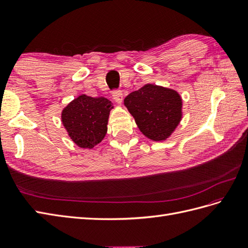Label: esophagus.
<instances>
[{
	"label": "esophagus",
	"mask_w": 248,
	"mask_h": 248,
	"mask_svg": "<svg viewBox=\"0 0 248 248\" xmlns=\"http://www.w3.org/2000/svg\"><path fill=\"white\" fill-rule=\"evenodd\" d=\"M113 98H114V100H115L118 105H122L123 99H124L123 92L119 91V90L114 91V92H113Z\"/></svg>",
	"instance_id": "34e87169"
}]
</instances>
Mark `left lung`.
<instances>
[{"label":"left lung","mask_w":248,"mask_h":248,"mask_svg":"<svg viewBox=\"0 0 248 248\" xmlns=\"http://www.w3.org/2000/svg\"><path fill=\"white\" fill-rule=\"evenodd\" d=\"M124 104L142 134L153 141L168 139L182 119V98L173 89L147 84L130 93Z\"/></svg>","instance_id":"obj_1"}]
</instances>
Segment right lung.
I'll return each instance as SVG.
<instances>
[{"instance_id": "1", "label": "right lung", "mask_w": 248, "mask_h": 248, "mask_svg": "<svg viewBox=\"0 0 248 248\" xmlns=\"http://www.w3.org/2000/svg\"><path fill=\"white\" fill-rule=\"evenodd\" d=\"M113 108V104L106 97L81 94L63 108L62 123L75 144L82 149H93L107 134L108 120Z\"/></svg>"}]
</instances>
